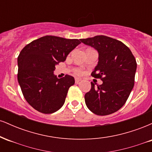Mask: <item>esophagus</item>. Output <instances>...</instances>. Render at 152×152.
<instances>
[{"label":"esophagus","mask_w":152,"mask_h":152,"mask_svg":"<svg viewBox=\"0 0 152 152\" xmlns=\"http://www.w3.org/2000/svg\"><path fill=\"white\" fill-rule=\"evenodd\" d=\"M81 81V78H75V83H76V84H78V83H79V82Z\"/></svg>","instance_id":"esophagus-1"}]
</instances>
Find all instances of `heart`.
Wrapping results in <instances>:
<instances>
[{
    "label": "heart",
    "mask_w": 152,
    "mask_h": 152,
    "mask_svg": "<svg viewBox=\"0 0 152 152\" xmlns=\"http://www.w3.org/2000/svg\"><path fill=\"white\" fill-rule=\"evenodd\" d=\"M74 73L77 75H81L83 73V71L81 69H79V68H76V69H74Z\"/></svg>",
    "instance_id": "obj_1"
}]
</instances>
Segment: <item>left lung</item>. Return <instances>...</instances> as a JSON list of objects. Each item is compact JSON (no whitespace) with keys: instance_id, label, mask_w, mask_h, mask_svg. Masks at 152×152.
<instances>
[{"instance_id":"left-lung-1","label":"left lung","mask_w":152,"mask_h":152,"mask_svg":"<svg viewBox=\"0 0 152 152\" xmlns=\"http://www.w3.org/2000/svg\"><path fill=\"white\" fill-rule=\"evenodd\" d=\"M98 50L99 62L91 76L100 78L102 85L85 94L87 107L94 114L106 116L116 112L125 104L134 85L137 61L124 43L106 36L81 39Z\"/></svg>"}]
</instances>
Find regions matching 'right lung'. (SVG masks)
Wrapping results in <instances>:
<instances>
[{
  "label": "right lung",
  "instance_id": "obj_1",
  "mask_svg": "<svg viewBox=\"0 0 152 152\" xmlns=\"http://www.w3.org/2000/svg\"><path fill=\"white\" fill-rule=\"evenodd\" d=\"M80 43L78 39L46 36L21 50L18 57V81L24 98L34 109L48 114L64 105L74 78L66 74L58 78L53 71Z\"/></svg>",
  "mask_w": 152,
  "mask_h": 152
}]
</instances>
